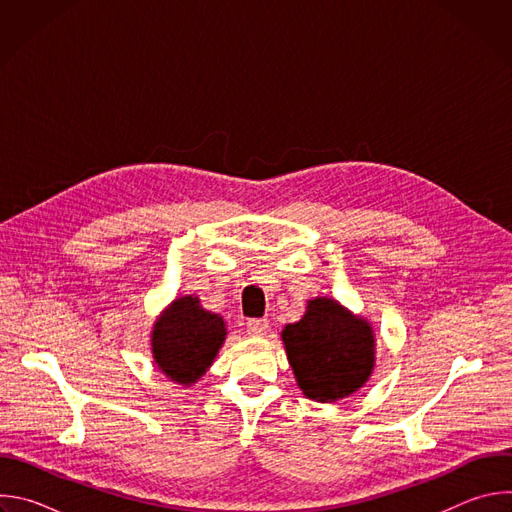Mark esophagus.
Wrapping results in <instances>:
<instances>
[{
  "instance_id": "1",
  "label": "esophagus",
  "mask_w": 512,
  "mask_h": 512,
  "mask_svg": "<svg viewBox=\"0 0 512 512\" xmlns=\"http://www.w3.org/2000/svg\"><path fill=\"white\" fill-rule=\"evenodd\" d=\"M267 330H269V320H265V318H253L247 322V332L251 336H263V334H267Z\"/></svg>"
}]
</instances>
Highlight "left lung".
<instances>
[{
    "label": "left lung",
    "mask_w": 512,
    "mask_h": 512,
    "mask_svg": "<svg viewBox=\"0 0 512 512\" xmlns=\"http://www.w3.org/2000/svg\"><path fill=\"white\" fill-rule=\"evenodd\" d=\"M300 389L314 401H336L371 377L375 338L369 322L330 298H316L296 324L281 332Z\"/></svg>",
    "instance_id": "left-lung-1"
}]
</instances>
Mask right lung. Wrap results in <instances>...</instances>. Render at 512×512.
<instances>
[{
	"instance_id": "right-lung-1",
	"label": "right lung",
	"mask_w": 512,
	"mask_h": 512,
	"mask_svg": "<svg viewBox=\"0 0 512 512\" xmlns=\"http://www.w3.org/2000/svg\"><path fill=\"white\" fill-rule=\"evenodd\" d=\"M225 336L221 316L202 310L192 296L180 298L156 322L152 334L156 364L172 381L190 385L210 367Z\"/></svg>"
}]
</instances>
